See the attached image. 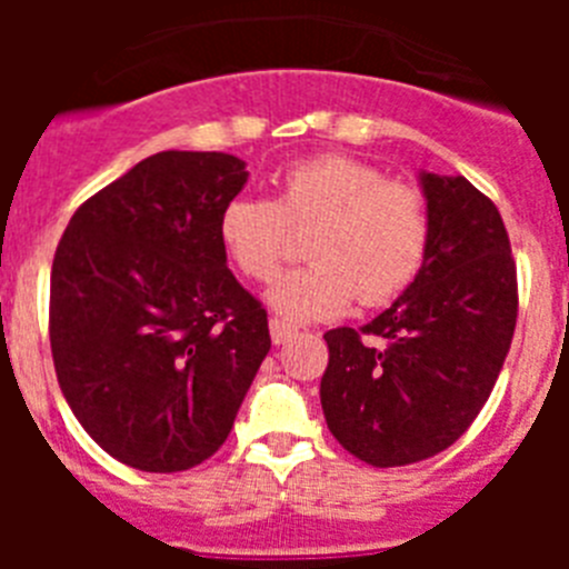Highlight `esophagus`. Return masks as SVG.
<instances>
[{"label":"esophagus","mask_w":569,"mask_h":569,"mask_svg":"<svg viewBox=\"0 0 569 569\" xmlns=\"http://www.w3.org/2000/svg\"><path fill=\"white\" fill-rule=\"evenodd\" d=\"M293 336H296L293 325H288V321H281V319H270V339H273V345H284V341H290Z\"/></svg>","instance_id":"obj_1"}]
</instances>
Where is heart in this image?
<instances>
[{
    "label": "heart",
    "mask_w": 569,
    "mask_h": 569,
    "mask_svg": "<svg viewBox=\"0 0 569 569\" xmlns=\"http://www.w3.org/2000/svg\"><path fill=\"white\" fill-rule=\"evenodd\" d=\"M305 236L308 264L281 276L268 299L293 321L328 319L350 299L367 308L396 299L419 276L430 248V210L413 184L385 179L356 156L319 153L276 179L273 202L239 196L216 222V239L236 273L273 279Z\"/></svg>",
    "instance_id": "b5f03b06"
}]
</instances>
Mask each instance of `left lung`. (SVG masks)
<instances>
[{
	"instance_id": "obj_1",
	"label": "left lung",
	"mask_w": 569,
	"mask_h": 569,
	"mask_svg": "<svg viewBox=\"0 0 569 569\" xmlns=\"http://www.w3.org/2000/svg\"><path fill=\"white\" fill-rule=\"evenodd\" d=\"M430 248L413 284L370 325L325 333L321 410L365 465L401 467L465 436L499 379L519 281L499 208L465 176L421 173Z\"/></svg>"
}]
</instances>
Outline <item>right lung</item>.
<instances>
[{"mask_svg":"<svg viewBox=\"0 0 569 569\" xmlns=\"http://www.w3.org/2000/svg\"><path fill=\"white\" fill-rule=\"evenodd\" d=\"M248 182L216 150H162L70 216L50 270V353L70 410L122 465L179 472L224 445L270 350L268 310L216 222Z\"/></svg>","mask_w":569,"mask_h":569,"instance_id":"add662e5","label":"right lung"}]
</instances>
